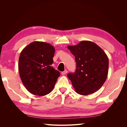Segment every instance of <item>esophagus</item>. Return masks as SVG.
Segmentation results:
<instances>
[{
  "instance_id": "obj_1",
  "label": "esophagus",
  "mask_w": 127,
  "mask_h": 127,
  "mask_svg": "<svg viewBox=\"0 0 127 127\" xmlns=\"http://www.w3.org/2000/svg\"><path fill=\"white\" fill-rule=\"evenodd\" d=\"M67 72H68L67 70H64V71L62 72V75H65V74H66V73H67Z\"/></svg>"
}]
</instances>
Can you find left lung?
I'll list each match as a JSON object with an SVG mask.
<instances>
[{
  "label": "left lung",
  "instance_id": "left-lung-1",
  "mask_svg": "<svg viewBox=\"0 0 127 127\" xmlns=\"http://www.w3.org/2000/svg\"><path fill=\"white\" fill-rule=\"evenodd\" d=\"M68 49L75 57L76 70L67 74L77 94L88 95L99 90L108 74L109 59L104 51L90 41H82Z\"/></svg>",
  "mask_w": 127,
  "mask_h": 127
}]
</instances>
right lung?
Masks as SVG:
<instances>
[{
	"label": "right lung",
	"instance_id": "right-lung-1",
	"mask_svg": "<svg viewBox=\"0 0 127 127\" xmlns=\"http://www.w3.org/2000/svg\"><path fill=\"white\" fill-rule=\"evenodd\" d=\"M55 48L49 43L34 41L23 49L18 62V70L23 85L30 93L40 96L52 91L60 76L51 65Z\"/></svg>",
	"mask_w": 127,
	"mask_h": 127
}]
</instances>
